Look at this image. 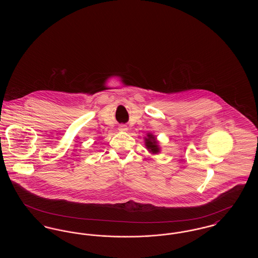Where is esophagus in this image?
<instances>
[{
	"label": "esophagus",
	"mask_w": 258,
	"mask_h": 258,
	"mask_svg": "<svg viewBox=\"0 0 258 258\" xmlns=\"http://www.w3.org/2000/svg\"><path fill=\"white\" fill-rule=\"evenodd\" d=\"M119 131H121V132H126V131H127V126H126L125 124H121V125L119 126Z\"/></svg>",
	"instance_id": "1"
}]
</instances>
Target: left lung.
I'll return each mask as SVG.
<instances>
[{"mask_svg":"<svg viewBox=\"0 0 258 258\" xmlns=\"http://www.w3.org/2000/svg\"><path fill=\"white\" fill-rule=\"evenodd\" d=\"M144 142H145V146H146L148 152H150L153 155H157L160 153V143H159L156 135L149 133L147 134V136L144 137Z\"/></svg>","mask_w":258,"mask_h":258,"instance_id":"left-lung-1","label":"left lung"}]
</instances>
